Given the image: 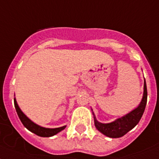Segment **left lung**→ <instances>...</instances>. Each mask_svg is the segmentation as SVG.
I'll list each match as a JSON object with an SVG mask.
<instances>
[{
    "instance_id": "8db88e82",
    "label": "left lung",
    "mask_w": 159,
    "mask_h": 159,
    "mask_svg": "<svg viewBox=\"0 0 159 159\" xmlns=\"http://www.w3.org/2000/svg\"><path fill=\"white\" fill-rule=\"evenodd\" d=\"M146 102H147V88H146V83H145V80L143 97L137 108H135L124 116L117 119L113 122L107 123V124H102V123L98 122L96 120L95 116L93 112L94 125H95L96 129H98L100 133H102V134H104L105 136L111 137V138H118V137H123L139 123L140 120L145 111Z\"/></svg>"
}]
</instances>
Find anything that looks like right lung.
<instances>
[{
  "label": "right lung",
  "mask_w": 159,
  "mask_h": 159,
  "mask_svg": "<svg viewBox=\"0 0 159 159\" xmlns=\"http://www.w3.org/2000/svg\"><path fill=\"white\" fill-rule=\"evenodd\" d=\"M14 107H15L16 111L18 113V116L19 117L20 120L22 123V125L29 130V131L32 132L34 134L39 136V137H52V136L56 135L61 131L64 130L66 126H63V127L60 128H56V129H47V128L41 127L39 125L34 124L33 121H31L30 119L26 116V115L22 112L20 107H18L16 98H14Z\"/></svg>",
  "instance_id": "1"
}]
</instances>
